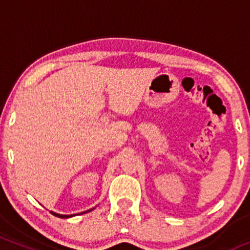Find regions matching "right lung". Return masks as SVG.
<instances>
[{"instance_id": "obj_1", "label": "right lung", "mask_w": 250, "mask_h": 250, "mask_svg": "<svg viewBox=\"0 0 250 250\" xmlns=\"http://www.w3.org/2000/svg\"><path fill=\"white\" fill-rule=\"evenodd\" d=\"M90 210H93V209H90ZM90 210H87V211H83V213H81V214H84V213H88V211H90ZM51 214L54 215V216H57V217H61V219H68V217H71V216H74V215H61V214H57V213H54V211H50Z\"/></svg>"}]
</instances>
